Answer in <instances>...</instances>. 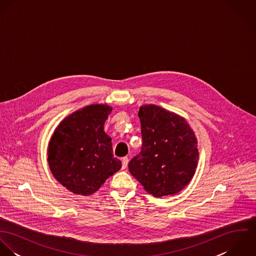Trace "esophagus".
<instances>
[{"label": "esophagus", "mask_w": 256, "mask_h": 256, "mask_svg": "<svg viewBox=\"0 0 256 256\" xmlns=\"http://www.w3.org/2000/svg\"><path fill=\"white\" fill-rule=\"evenodd\" d=\"M128 162H129V158H128L127 156H125V158H122V168H123V170H125V168H127Z\"/></svg>", "instance_id": "1"}]
</instances>
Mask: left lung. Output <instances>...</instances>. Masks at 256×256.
<instances>
[{
  "mask_svg": "<svg viewBox=\"0 0 256 256\" xmlns=\"http://www.w3.org/2000/svg\"><path fill=\"white\" fill-rule=\"evenodd\" d=\"M143 146L128 166L154 197L176 195L190 182L199 160L197 138L182 116L154 104L138 112Z\"/></svg>",
  "mask_w": 256,
  "mask_h": 256,
  "instance_id": "obj_1",
  "label": "left lung"
}]
</instances>
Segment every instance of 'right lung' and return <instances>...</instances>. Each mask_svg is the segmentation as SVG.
I'll list each match as a JSON object with an SVG mask.
<instances>
[{"mask_svg": "<svg viewBox=\"0 0 256 256\" xmlns=\"http://www.w3.org/2000/svg\"><path fill=\"white\" fill-rule=\"evenodd\" d=\"M112 108L96 104L76 110L56 127L47 148L53 176L69 191L82 196L96 193L117 172L111 138L104 126Z\"/></svg>", "mask_w": 256, "mask_h": 256, "instance_id": "right-lung-1", "label": "right lung"}]
</instances>
